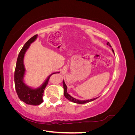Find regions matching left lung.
Here are the masks:
<instances>
[{
	"label": "left lung",
	"instance_id": "1",
	"mask_svg": "<svg viewBox=\"0 0 135 135\" xmlns=\"http://www.w3.org/2000/svg\"><path fill=\"white\" fill-rule=\"evenodd\" d=\"M107 45H108V46H109L110 47H112L111 45L110 44L109 42H108L107 43ZM112 51L113 52L114 54V50L112 49ZM63 87H64V96L66 98V99L68 100H69V101H70L71 102H73V103H76V104H85V103H89V102L91 101H92L93 100H96V99H97L98 97H96V98H95V99H90V100H78V99H75V98L73 97L72 96H71L67 92V89H68V88H67V86L66 84H65L64 80H63Z\"/></svg>",
	"mask_w": 135,
	"mask_h": 135
}]
</instances>
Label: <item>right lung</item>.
Listing matches in <instances>:
<instances>
[{
    "instance_id": "add662e5",
    "label": "right lung",
    "mask_w": 135,
    "mask_h": 135,
    "mask_svg": "<svg viewBox=\"0 0 135 135\" xmlns=\"http://www.w3.org/2000/svg\"><path fill=\"white\" fill-rule=\"evenodd\" d=\"M37 34L32 36L25 44L20 51L15 71V88L19 99L26 104L31 105H38L43 103L44 91L48 83L50 76L52 74L60 73H54L49 75L41 86L37 88H32L24 83L23 77L26 71L23 64L24 56L27 49L29 48L30 44L35 41L37 38Z\"/></svg>"
}]
</instances>
